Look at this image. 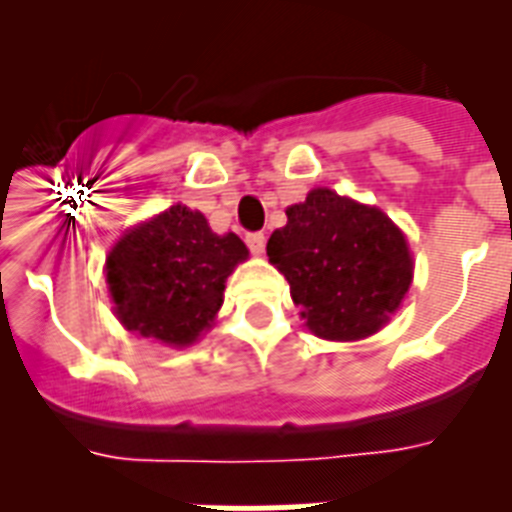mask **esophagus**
I'll return each instance as SVG.
<instances>
[{
	"label": "esophagus",
	"instance_id": "34e87169",
	"mask_svg": "<svg viewBox=\"0 0 512 512\" xmlns=\"http://www.w3.org/2000/svg\"><path fill=\"white\" fill-rule=\"evenodd\" d=\"M247 247L255 252V255H263L265 249V233H249Z\"/></svg>",
	"mask_w": 512,
	"mask_h": 512
}]
</instances>
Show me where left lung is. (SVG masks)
I'll return each instance as SVG.
<instances>
[{
    "instance_id": "left-lung-1",
    "label": "left lung",
    "mask_w": 512,
    "mask_h": 512,
    "mask_svg": "<svg viewBox=\"0 0 512 512\" xmlns=\"http://www.w3.org/2000/svg\"><path fill=\"white\" fill-rule=\"evenodd\" d=\"M268 260L284 279L305 327L324 340H361L385 327L412 284V252L382 209L313 188L271 233Z\"/></svg>"
}]
</instances>
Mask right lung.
<instances>
[{"label":"right lung","mask_w":512,"mask_h":512,"mask_svg":"<svg viewBox=\"0 0 512 512\" xmlns=\"http://www.w3.org/2000/svg\"><path fill=\"white\" fill-rule=\"evenodd\" d=\"M247 257L236 233L217 236L201 212L175 204L130 228L108 252L116 316L140 337L191 345L220 311L225 279Z\"/></svg>","instance_id":"obj_1"}]
</instances>
